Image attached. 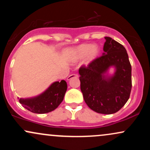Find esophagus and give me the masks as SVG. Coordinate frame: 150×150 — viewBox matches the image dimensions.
<instances>
[{
	"instance_id": "1",
	"label": "esophagus",
	"mask_w": 150,
	"mask_h": 150,
	"mask_svg": "<svg viewBox=\"0 0 150 150\" xmlns=\"http://www.w3.org/2000/svg\"><path fill=\"white\" fill-rule=\"evenodd\" d=\"M77 77H78V75H77V74H72V75H70L68 77L67 80H70L73 78H77Z\"/></svg>"
}]
</instances>
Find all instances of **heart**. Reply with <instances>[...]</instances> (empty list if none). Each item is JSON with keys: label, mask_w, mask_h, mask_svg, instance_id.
Instances as JSON below:
<instances>
[{"label": "heart", "mask_w": 150, "mask_h": 150, "mask_svg": "<svg viewBox=\"0 0 150 150\" xmlns=\"http://www.w3.org/2000/svg\"><path fill=\"white\" fill-rule=\"evenodd\" d=\"M100 54V48L92 44H82L72 49L70 58L73 61H77L85 56L84 63L88 65L95 61Z\"/></svg>", "instance_id": "heart-1"}]
</instances>
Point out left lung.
I'll return each mask as SVG.
<instances>
[{
	"mask_svg": "<svg viewBox=\"0 0 150 150\" xmlns=\"http://www.w3.org/2000/svg\"><path fill=\"white\" fill-rule=\"evenodd\" d=\"M102 56L79 69L80 89L87 106L95 112L112 114L123 107L132 88L131 65L126 50L111 37H105ZM115 67L112 76L106 75Z\"/></svg>",
	"mask_w": 150,
	"mask_h": 150,
	"instance_id": "obj_1",
	"label": "left lung"
}]
</instances>
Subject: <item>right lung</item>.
I'll list each match as a JSON object with an SVG mask.
<instances>
[{
    "instance_id": "add662e5",
    "label": "right lung",
    "mask_w": 150,
    "mask_h": 150,
    "mask_svg": "<svg viewBox=\"0 0 150 150\" xmlns=\"http://www.w3.org/2000/svg\"><path fill=\"white\" fill-rule=\"evenodd\" d=\"M65 80L55 82L44 92L37 97L20 99L24 108L35 113H46L56 109L63 101L67 90Z\"/></svg>"
}]
</instances>
